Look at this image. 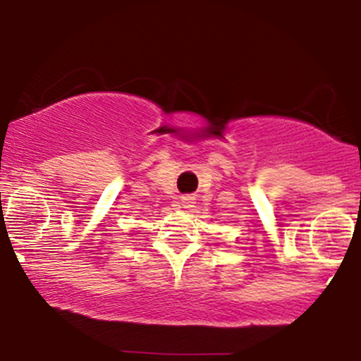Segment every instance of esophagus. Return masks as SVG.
I'll use <instances>...</instances> for the list:
<instances>
[{
    "instance_id": "1",
    "label": "esophagus",
    "mask_w": 361,
    "mask_h": 361,
    "mask_svg": "<svg viewBox=\"0 0 361 361\" xmlns=\"http://www.w3.org/2000/svg\"><path fill=\"white\" fill-rule=\"evenodd\" d=\"M193 203H195V197H192V195H188V197L183 198V207L185 208L193 207Z\"/></svg>"
}]
</instances>
